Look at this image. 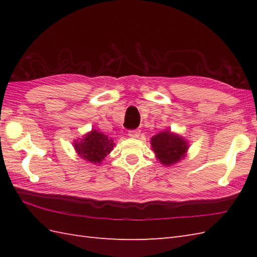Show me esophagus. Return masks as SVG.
I'll use <instances>...</instances> for the list:
<instances>
[{"label":"esophagus","mask_w":257,"mask_h":257,"mask_svg":"<svg viewBox=\"0 0 257 257\" xmlns=\"http://www.w3.org/2000/svg\"><path fill=\"white\" fill-rule=\"evenodd\" d=\"M129 137L132 138H138L140 136V130L139 129H134V130H129Z\"/></svg>","instance_id":"esophagus-1"}]
</instances>
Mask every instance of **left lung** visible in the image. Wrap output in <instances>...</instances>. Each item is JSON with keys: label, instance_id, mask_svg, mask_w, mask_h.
<instances>
[{"label": "left lung", "instance_id": "left-lung-1", "mask_svg": "<svg viewBox=\"0 0 257 257\" xmlns=\"http://www.w3.org/2000/svg\"><path fill=\"white\" fill-rule=\"evenodd\" d=\"M152 150L162 165L172 166L182 160L189 149L188 141L171 132H161L151 138Z\"/></svg>", "mask_w": 257, "mask_h": 257}]
</instances>
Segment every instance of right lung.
<instances>
[{"label": "right lung", "mask_w": 257, "mask_h": 257, "mask_svg": "<svg viewBox=\"0 0 257 257\" xmlns=\"http://www.w3.org/2000/svg\"><path fill=\"white\" fill-rule=\"evenodd\" d=\"M113 147V140L96 129L86 134L85 137L75 140L74 143V148L78 156L94 165H100L107 155L110 154Z\"/></svg>", "instance_id": "add662e5"}]
</instances>
